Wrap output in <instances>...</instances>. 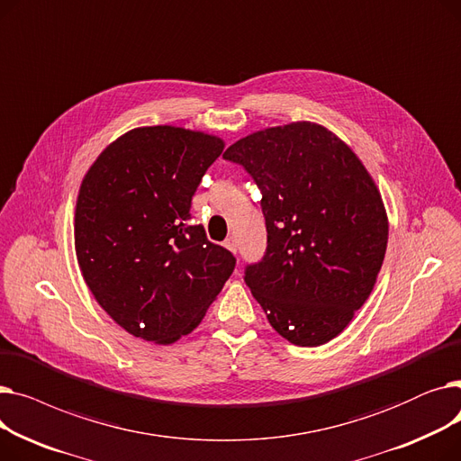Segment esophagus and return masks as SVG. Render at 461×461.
<instances>
[{
    "mask_svg": "<svg viewBox=\"0 0 461 461\" xmlns=\"http://www.w3.org/2000/svg\"><path fill=\"white\" fill-rule=\"evenodd\" d=\"M224 247L235 254V252H237V240H235V237H228V239L224 240Z\"/></svg>",
    "mask_w": 461,
    "mask_h": 461,
    "instance_id": "1",
    "label": "esophagus"
}]
</instances>
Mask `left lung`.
<instances>
[{
  "label": "left lung",
  "mask_w": 461,
  "mask_h": 461,
  "mask_svg": "<svg viewBox=\"0 0 461 461\" xmlns=\"http://www.w3.org/2000/svg\"><path fill=\"white\" fill-rule=\"evenodd\" d=\"M224 158L261 190L267 250L245 269L254 299L285 340L327 344L366 303L384 259L389 221L374 179L310 121L249 134Z\"/></svg>",
  "instance_id": "8db88e82"
}]
</instances>
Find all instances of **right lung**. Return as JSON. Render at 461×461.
Returning <instances> with one entry per match:
<instances>
[{
	"label": "right lung",
	"instance_id": "1",
	"mask_svg": "<svg viewBox=\"0 0 461 461\" xmlns=\"http://www.w3.org/2000/svg\"><path fill=\"white\" fill-rule=\"evenodd\" d=\"M216 136L172 125L119 136L80 185L75 247L108 316L141 340L174 344L203 320L235 258L192 222V196L221 157Z\"/></svg>",
	"mask_w": 461,
	"mask_h": 461
}]
</instances>
